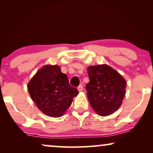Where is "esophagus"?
Listing matches in <instances>:
<instances>
[{"label":"esophagus","mask_w":153,"mask_h":153,"mask_svg":"<svg viewBox=\"0 0 153 153\" xmlns=\"http://www.w3.org/2000/svg\"><path fill=\"white\" fill-rule=\"evenodd\" d=\"M78 91H79V92H81V91H83V85H79V86L78 87Z\"/></svg>","instance_id":"esophagus-1"}]
</instances>
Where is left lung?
<instances>
[{"mask_svg":"<svg viewBox=\"0 0 153 153\" xmlns=\"http://www.w3.org/2000/svg\"><path fill=\"white\" fill-rule=\"evenodd\" d=\"M90 81L86 84L88 99L94 111L101 116L112 114L122 104L126 81L107 65L88 68Z\"/></svg>","mask_w":153,"mask_h":153,"instance_id":"left-lung-1","label":"left lung"}]
</instances>
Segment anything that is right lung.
Listing matches in <instances>:
<instances>
[{
    "instance_id": "obj_1",
    "label": "right lung",
    "mask_w": 153,
    "mask_h": 153,
    "mask_svg": "<svg viewBox=\"0 0 153 153\" xmlns=\"http://www.w3.org/2000/svg\"><path fill=\"white\" fill-rule=\"evenodd\" d=\"M31 98L37 108L48 116L58 118L70 107L78 95L58 65H47L37 71L28 84Z\"/></svg>"
}]
</instances>
